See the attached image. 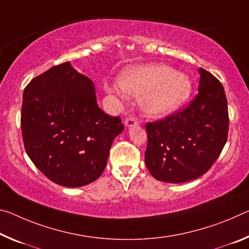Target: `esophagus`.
I'll use <instances>...</instances> for the list:
<instances>
[{
	"instance_id": "obj_1",
	"label": "esophagus",
	"mask_w": 249,
	"mask_h": 249,
	"mask_svg": "<svg viewBox=\"0 0 249 249\" xmlns=\"http://www.w3.org/2000/svg\"><path fill=\"white\" fill-rule=\"evenodd\" d=\"M125 125L127 126V127H133V126L139 125V121H137V118L133 117V116L127 117L125 120Z\"/></svg>"
}]
</instances>
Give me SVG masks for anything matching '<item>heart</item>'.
I'll return each instance as SVG.
<instances>
[{"instance_id":"obj_1","label":"heart","mask_w":249,"mask_h":249,"mask_svg":"<svg viewBox=\"0 0 249 249\" xmlns=\"http://www.w3.org/2000/svg\"><path fill=\"white\" fill-rule=\"evenodd\" d=\"M117 84L129 96L141 98L142 110L148 116L168 115L179 108L192 93L187 75L163 64L129 66L118 74ZM108 92H118L107 85Z\"/></svg>"}]
</instances>
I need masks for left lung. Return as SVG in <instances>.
<instances>
[{"label":"left lung","instance_id":"obj_1","mask_svg":"<svg viewBox=\"0 0 249 249\" xmlns=\"http://www.w3.org/2000/svg\"><path fill=\"white\" fill-rule=\"evenodd\" d=\"M198 73V94L187 107L145 126L146 167L165 183L198 178L226 144L230 120L224 88L207 71L200 68Z\"/></svg>","mask_w":249,"mask_h":249}]
</instances>
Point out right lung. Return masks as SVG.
Masks as SVG:
<instances>
[{
    "label": "right lung",
    "instance_id": "1",
    "mask_svg": "<svg viewBox=\"0 0 249 249\" xmlns=\"http://www.w3.org/2000/svg\"><path fill=\"white\" fill-rule=\"evenodd\" d=\"M121 122L98 107L92 80L70 62L33 78L23 93L25 151L61 186L81 187L101 176L113 141L124 129Z\"/></svg>",
    "mask_w": 249,
    "mask_h": 249
}]
</instances>
